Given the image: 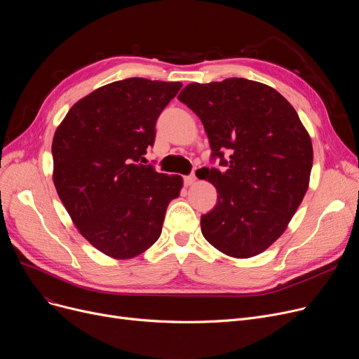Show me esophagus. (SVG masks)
Listing matches in <instances>:
<instances>
[{
	"instance_id": "1",
	"label": "esophagus",
	"mask_w": 359,
	"mask_h": 359,
	"mask_svg": "<svg viewBox=\"0 0 359 359\" xmlns=\"http://www.w3.org/2000/svg\"><path fill=\"white\" fill-rule=\"evenodd\" d=\"M196 176L195 175H191V176H186L184 179H183V182H184V184L186 186H192V184H195L196 183Z\"/></svg>"
}]
</instances>
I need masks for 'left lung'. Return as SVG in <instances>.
<instances>
[{
  "label": "left lung",
  "instance_id": "left-lung-1",
  "mask_svg": "<svg viewBox=\"0 0 359 359\" xmlns=\"http://www.w3.org/2000/svg\"><path fill=\"white\" fill-rule=\"evenodd\" d=\"M177 99L196 113L212 158L225 167L201 168L218 192L214 210L201 217L203 237L237 259L265 252L287 230L309 189L307 129L282 94L246 79L192 83Z\"/></svg>",
  "mask_w": 359,
  "mask_h": 359
}]
</instances>
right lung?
Masks as SVG:
<instances>
[{
  "label": "right lung",
  "mask_w": 359,
  "mask_h": 359,
  "mask_svg": "<svg viewBox=\"0 0 359 359\" xmlns=\"http://www.w3.org/2000/svg\"><path fill=\"white\" fill-rule=\"evenodd\" d=\"M182 83L126 79L75 103L52 141L53 184L81 236L113 259H130L158 240L183 179L144 165L156 122Z\"/></svg>",
  "instance_id": "1"
}]
</instances>
